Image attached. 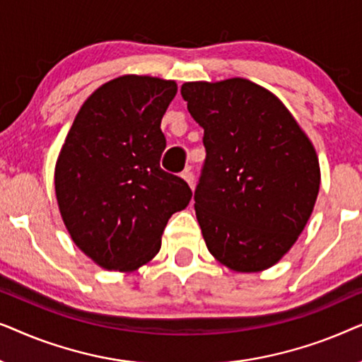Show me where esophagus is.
I'll return each instance as SVG.
<instances>
[{"instance_id":"1","label":"esophagus","mask_w":362,"mask_h":362,"mask_svg":"<svg viewBox=\"0 0 362 362\" xmlns=\"http://www.w3.org/2000/svg\"><path fill=\"white\" fill-rule=\"evenodd\" d=\"M181 177H182V180H185L191 187L194 186V175H192L191 170H185V171H182V173H181Z\"/></svg>"}]
</instances>
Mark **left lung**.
<instances>
[{"instance_id":"1","label":"left lung","mask_w":362,"mask_h":362,"mask_svg":"<svg viewBox=\"0 0 362 362\" xmlns=\"http://www.w3.org/2000/svg\"><path fill=\"white\" fill-rule=\"evenodd\" d=\"M181 95L204 128L194 209L207 249L230 270L270 269L313 212V145L280 98L247 78L186 82Z\"/></svg>"}]
</instances>
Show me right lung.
I'll return each mask as SVG.
<instances>
[{
    "label": "right lung",
    "mask_w": 362,
    "mask_h": 362,
    "mask_svg": "<svg viewBox=\"0 0 362 362\" xmlns=\"http://www.w3.org/2000/svg\"><path fill=\"white\" fill-rule=\"evenodd\" d=\"M175 81L122 76L83 102L59 153L54 185L74 244L107 270L133 272L161 247L168 219L189 204L185 180L161 170V118Z\"/></svg>",
    "instance_id": "add662e5"
}]
</instances>
